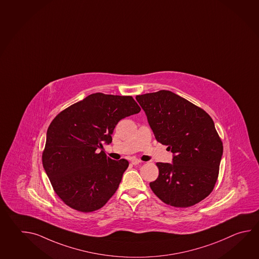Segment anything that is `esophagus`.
<instances>
[{
	"instance_id": "obj_1",
	"label": "esophagus",
	"mask_w": 259,
	"mask_h": 259,
	"mask_svg": "<svg viewBox=\"0 0 259 259\" xmlns=\"http://www.w3.org/2000/svg\"><path fill=\"white\" fill-rule=\"evenodd\" d=\"M131 162H132L133 165H138V164L140 163L141 161H140L139 159H138V158H132Z\"/></svg>"
}]
</instances>
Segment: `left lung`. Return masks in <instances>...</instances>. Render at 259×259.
<instances>
[{
  "mask_svg": "<svg viewBox=\"0 0 259 259\" xmlns=\"http://www.w3.org/2000/svg\"><path fill=\"white\" fill-rule=\"evenodd\" d=\"M157 141L174 153L172 163L158 162L149 185L165 204L188 207L205 199L216 184L223 146L206 111L169 90L136 97Z\"/></svg>",
  "mask_w": 259,
  "mask_h": 259,
  "instance_id": "1",
  "label": "left lung"
}]
</instances>
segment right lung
Segmentation results:
<instances>
[{"mask_svg": "<svg viewBox=\"0 0 259 259\" xmlns=\"http://www.w3.org/2000/svg\"><path fill=\"white\" fill-rule=\"evenodd\" d=\"M131 96L94 93L61 111L48 128L42 153L53 190L64 204L81 212L100 209L116 192L129 162L113 160L102 150L118 121L137 114Z\"/></svg>", "mask_w": 259, "mask_h": 259, "instance_id": "add662e5", "label": "right lung"}]
</instances>
